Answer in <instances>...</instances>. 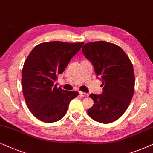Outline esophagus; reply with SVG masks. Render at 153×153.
Masks as SVG:
<instances>
[{
	"label": "esophagus",
	"mask_w": 153,
	"mask_h": 153,
	"mask_svg": "<svg viewBox=\"0 0 153 153\" xmlns=\"http://www.w3.org/2000/svg\"><path fill=\"white\" fill-rule=\"evenodd\" d=\"M79 95H80L81 96H82V97H84V96H88L87 94L85 93V92H82V91H79Z\"/></svg>",
	"instance_id": "34e87169"
}]
</instances>
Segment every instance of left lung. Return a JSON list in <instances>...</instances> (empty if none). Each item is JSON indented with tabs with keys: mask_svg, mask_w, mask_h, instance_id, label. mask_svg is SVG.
I'll return each instance as SVG.
<instances>
[{
	"mask_svg": "<svg viewBox=\"0 0 153 153\" xmlns=\"http://www.w3.org/2000/svg\"><path fill=\"white\" fill-rule=\"evenodd\" d=\"M82 52L91 62L103 87L101 94H90L94 104L88 114L101 123L115 121L128 109L134 94L132 62L121 48L103 41L87 43Z\"/></svg>",
	"mask_w": 153,
	"mask_h": 153,
	"instance_id": "8db88e82",
	"label": "left lung"
}]
</instances>
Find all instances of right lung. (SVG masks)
Here are the masks:
<instances>
[{
  "instance_id": "right-lung-1",
  "label": "right lung",
  "mask_w": 153,
  "mask_h": 153,
  "mask_svg": "<svg viewBox=\"0 0 153 153\" xmlns=\"http://www.w3.org/2000/svg\"><path fill=\"white\" fill-rule=\"evenodd\" d=\"M83 42H44L32 50L22 70V87L25 102L36 119L53 123L62 119L77 91L57 87L55 82L70 60L79 51Z\"/></svg>"
}]
</instances>
